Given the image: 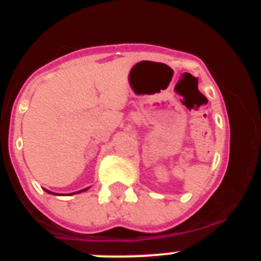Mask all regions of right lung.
Segmentation results:
<instances>
[{
	"label": "right lung",
	"instance_id": "add662e5",
	"mask_svg": "<svg viewBox=\"0 0 261 261\" xmlns=\"http://www.w3.org/2000/svg\"><path fill=\"white\" fill-rule=\"evenodd\" d=\"M87 190H89V188H85V190H81V191H78V192H74V193H81V192H85V191H87ZM45 191H47L48 193H52V195H55V193H53V192H50V191H48V190H45ZM74 193H71V195H74Z\"/></svg>",
	"mask_w": 261,
	"mask_h": 261
}]
</instances>
